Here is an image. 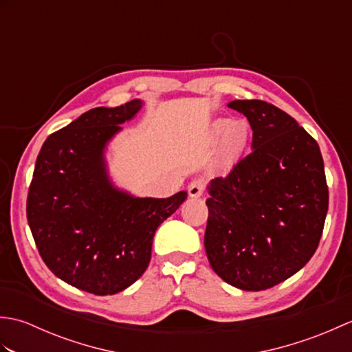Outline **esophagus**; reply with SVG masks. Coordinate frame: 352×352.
I'll return each mask as SVG.
<instances>
[{"label": "esophagus", "instance_id": "34e87169", "mask_svg": "<svg viewBox=\"0 0 352 352\" xmlns=\"http://www.w3.org/2000/svg\"><path fill=\"white\" fill-rule=\"evenodd\" d=\"M188 192L190 198H199L203 195L204 192V183L203 180H193L190 182V184L188 186Z\"/></svg>", "mask_w": 352, "mask_h": 352}]
</instances>
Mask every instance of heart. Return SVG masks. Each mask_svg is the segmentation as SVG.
Here are the masks:
<instances>
[{"label":"heart","mask_w":352,"mask_h":352,"mask_svg":"<svg viewBox=\"0 0 352 352\" xmlns=\"http://www.w3.org/2000/svg\"><path fill=\"white\" fill-rule=\"evenodd\" d=\"M212 138H221L219 162L223 168H230L241 159L250 142L251 126L246 119L219 118L210 126Z\"/></svg>","instance_id":"b5f03b06"}]
</instances>
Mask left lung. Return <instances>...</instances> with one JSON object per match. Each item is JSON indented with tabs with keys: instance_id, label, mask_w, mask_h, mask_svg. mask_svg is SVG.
Segmentation results:
<instances>
[{
	"instance_id": "8db88e82",
	"label": "left lung",
	"mask_w": 352,
	"mask_h": 352,
	"mask_svg": "<svg viewBox=\"0 0 352 352\" xmlns=\"http://www.w3.org/2000/svg\"><path fill=\"white\" fill-rule=\"evenodd\" d=\"M228 107L248 119L252 151L207 186V258L242 290H265L296 274L315 254L328 210L318 142L286 111L260 100Z\"/></svg>"
}]
</instances>
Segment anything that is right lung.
<instances>
[{
	"mask_svg": "<svg viewBox=\"0 0 352 352\" xmlns=\"http://www.w3.org/2000/svg\"><path fill=\"white\" fill-rule=\"evenodd\" d=\"M144 101L95 107L50 134L36 159L27 219L45 265L65 283L115 295L139 280L151 260L155 230L188 192L139 198L109 175L106 149Z\"/></svg>",
	"mask_w": 352,
	"mask_h": 352,
	"instance_id": "add662e5",
	"label": "right lung"
}]
</instances>
